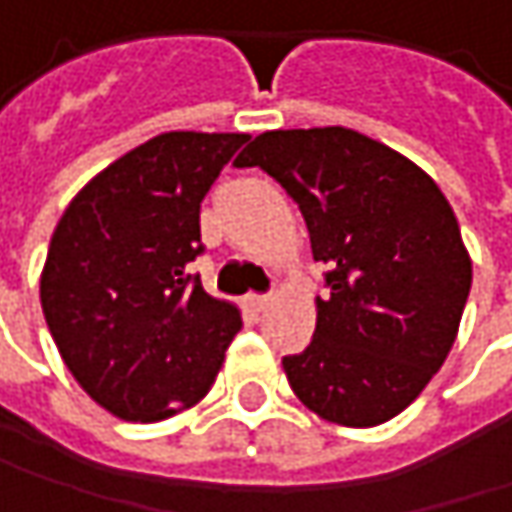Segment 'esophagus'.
Masks as SVG:
<instances>
[{
  "label": "esophagus",
  "instance_id": "1",
  "mask_svg": "<svg viewBox=\"0 0 512 512\" xmlns=\"http://www.w3.org/2000/svg\"><path fill=\"white\" fill-rule=\"evenodd\" d=\"M247 306L253 311H265L271 306V294H250L247 297Z\"/></svg>",
  "mask_w": 512,
  "mask_h": 512
}]
</instances>
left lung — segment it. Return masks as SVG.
<instances>
[{"label":"left lung","mask_w":512,"mask_h":512,"mask_svg":"<svg viewBox=\"0 0 512 512\" xmlns=\"http://www.w3.org/2000/svg\"><path fill=\"white\" fill-rule=\"evenodd\" d=\"M259 165L300 206L329 297L282 367L317 417L367 428L402 414L455 344L472 262L455 212L408 157L349 128L259 133Z\"/></svg>","instance_id":"8db88e82"}]
</instances>
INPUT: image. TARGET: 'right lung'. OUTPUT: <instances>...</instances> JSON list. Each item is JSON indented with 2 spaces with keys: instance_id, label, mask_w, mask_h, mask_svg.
<instances>
[{
  "instance_id": "obj_1",
  "label": "right lung",
  "mask_w": 512,
  "mask_h": 512,
  "mask_svg": "<svg viewBox=\"0 0 512 512\" xmlns=\"http://www.w3.org/2000/svg\"><path fill=\"white\" fill-rule=\"evenodd\" d=\"M247 139L160 133L92 177L57 224L43 314L75 382L119 420L201 402L241 329L189 265L203 253L201 201Z\"/></svg>"
}]
</instances>
